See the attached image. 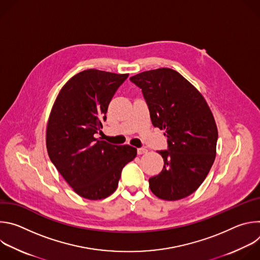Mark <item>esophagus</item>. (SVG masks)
Wrapping results in <instances>:
<instances>
[{
  "label": "esophagus",
  "mask_w": 260,
  "mask_h": 260,
  "mask_svg": "<svg viewBox=\"0 0 260 260\" xmlns=\"http://www.w3.org/2000/svg\"><path fill=\"white\" fill-rule=\"evenodd\" d=\"M137 152H138V154H144V153H146V152H147V149H146V148H144V147H142V148H138V149H137Z\"/></svg>",
  "instance_id": "esophagus-1"
}]
</instances>
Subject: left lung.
<instances>
[{
  "label": "left lung",
  "mask_w": 260,
  "mask_h": 260,
  "mask_svg": "<svg viewBox=\"0 0 260 260\" xmlns=\"http://www.w3.org/2000/svg\"><path fill=\"white\" fill-rule=\"evenodd\" d=\"M142 89L152 124L165 129L168 150L158 153L164 169L149 179L151 191L165 201L193 193L206 179L216 156L217 125L202 93L169 68L131 77Z\"/></svg>",
  "instance_id": "8db88e82"
}]
</instances>
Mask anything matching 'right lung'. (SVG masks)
Segmentation results:
<instances>
[{"mask_svg":"<svg viewBox=\"0 0 260 260\" xmlns=\"http://www.w3.org/2000/svg\"><path fill=\"white\" fill-rule=\"evenodd\" d=\"M128 74L94 69L73 76L60 89L49 115L46 147L50 160L80 197L96 201L112 194L121 171L137 156L129 145L96 139L108 106Z\"/></svg>","mask_w":260,"mask_h":260,"instance_id":"obj_1","label":"right lung"}]
</instances>
